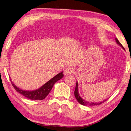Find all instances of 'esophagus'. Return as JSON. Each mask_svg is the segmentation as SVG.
I'll use <instances>...</instances> for the list:
<instances>
[{"label":"esophagus","mask_w":131,"mask_h":131,"mask_svg":"<svg viewBox=\"0 0 131 131\" xmlns=\"http://www.w3.org/2000/svg\"><path fill=\"white\" fill-rule=\"evenodd\" d=\"M73 72V70L71 67H67L64 71V74L65 75H70Z\"/></svg>","instance_id":"obj_1"}]
</instances>
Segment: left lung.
<instances>
[{
  "label": "left lung",
  "mask_w": 131,
  "mask_h": 131,
  "mask_svg": "<svg viewBox=\"0 0 131 131\" xmlns=\"http://www.w3.org/2000/svg\"><path fill=\"white\" fill-rule=\"evenodd\" d=\"M115 42L116 43L120 46V47L123 49L124 50H125V48H124L123 46L120 43V42L116 38H115ZM74 96H75V99H77V100L78 101V102L82 105H89V106H92V105H99L103 103V102H104L106 100H104L103 101H101V102H88V101H86L85 100L83 99L82 97H81V96H80V94L79 93V91H78V83L77 82V81L76 82V86H75V90H74Z\"/></svg>",
  "instance_id": "left-lung-1"
}]
</instances>
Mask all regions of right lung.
Wrapping results in <instances>:
<instances>
[{"mask_svg": "<svg viewBox=\"0 0 131 131\" xmlns=\"http://www.w3.org/2000/svg\"><path fill=\"white\" fill-rule=\"evenodd\" d=\"M63 77H64V74H63V72L62 71L56 75H55L54 77L50 79L49 81L39 89L33 90H24L21 89L12 82L11 78L10 80L15 90L27 99L31 100H42L48 95L50 90H52L54 84L62 78Z\"/></svg>", "mask_w": 131, "mask_h": 131, "instance_id": "add662e5", "label": "right lung"}]
</instances>
